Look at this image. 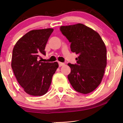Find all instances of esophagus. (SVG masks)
<instances>
[{"label":"esophagus","instance_id":"obj_1","mask_svg":"<svg viewBox=\"0 0 123 123\" xmlns=\"http://www.w3.org/2000/svg\"><path fill=\"white\" fill-rule=\"evenodd\" d=\"M59 63V67H62V66H63V65H65V64L64 63H62V62H58Z\"/></svg>","mask_w":123,"mask_h":123}]
</instances>
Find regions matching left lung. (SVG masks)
I'll return each instance as SVG.
<instances>
[{
  "label": "left lung",
  "instance_id": "obj_1",
  "mask_svg": "<svg viewBox=\"0 0 123 123\" xmlns=\"http://www.w3.org/2000/svg\"><path fill=\"white\" fill-rule=\"evenodd\" d=\"M60 30L71 43V51L79 55L77 64H68L69 81L76 91L90 93L101 82L106 67L105 43L97 32L81 23L61 26Z\"/></svg>",
  "mask_w": 123,
  "mask_h": 123
}]
</instances>
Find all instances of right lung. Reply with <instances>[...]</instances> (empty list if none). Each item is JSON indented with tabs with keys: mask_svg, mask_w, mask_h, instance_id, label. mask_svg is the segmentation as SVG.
I'll return each instance as SVG.
<instances>
[{
	"mask_svg": "<svg viewBox=\"0 0 123 123\" xmlns=\"http://www.w3.org/2000/svg\"><path fill=\"white\" fill-rule=\"evenodd\" d=\"M53 28L35 30L22 37L13 50L11 66L20 86L28 95L38 96L48 92L52 77L59 65L57 62L38 61Z\"/></svg>",
	"mask_w": 123,
	"mask_h": 123,
	"instance_id": "add662e5",
	"label": "right lung"
}]
</instances>
